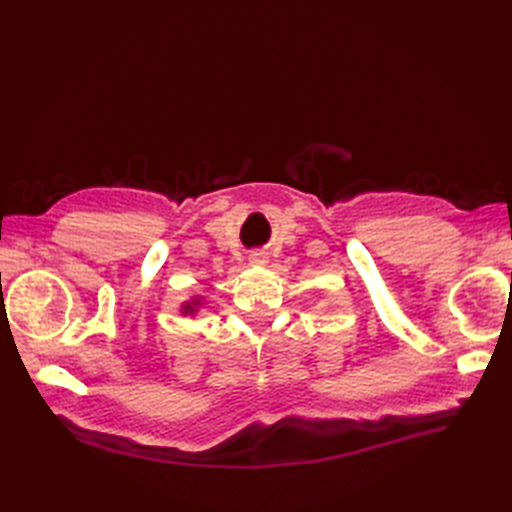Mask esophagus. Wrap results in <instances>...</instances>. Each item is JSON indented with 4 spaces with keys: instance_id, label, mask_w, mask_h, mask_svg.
I'll list each match as a JSON object with an SVG mask.
<instances>
[{
    "instance_id": "1",
    "label": "esophagus",
    "mask_w": 512,
    "mask_h": 512,
    "mask_svg": "<svg viewBox=\"0 0 512 512\" xmlns=\"http://www.w3.org/2000/svg\"><path fill=\"white\" fill-rule=\"evenodd\" d=\"M265 262H267V254L265 252H252L250 254V265L260 267V265H265Z\"/></svg>"
}]
</instances>
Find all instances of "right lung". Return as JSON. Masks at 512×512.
Masks as SVG:
<instances>
[{"instance_id": "right-lung-1", "label": "right lung", "mask_w": 512, "mask_h": 512, "mask_svg": "<svg viewBox=\"0 0 512 512\" xmlns=\"http://www.w3.org/2000/svg\"><path fill=\"white\" fill-rule=\"evenodd\" d=\"M198 305H200V299H192V301H188V303H183V307H181V314H185V316H194L196 312H198Z\"/></svg>"}]
</instances>
